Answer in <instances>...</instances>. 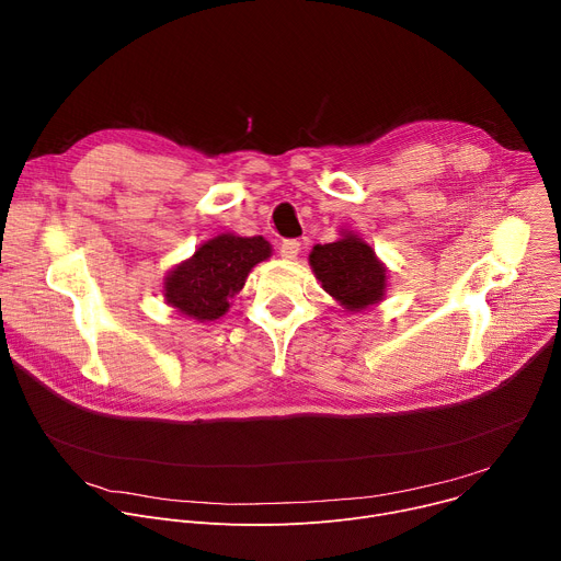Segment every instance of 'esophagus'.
<instances>
[{
	"label": "esophagus",
	"mask_w": 561,
	"mask_h": 561,
	"mask_svg": "<svg viewBox=\"0 0 561 561\" xmlns=\"http://www.w3.org/2000/svg\"><path fill=\"white\" fill-rule=\"evenodd\" d=\"M298 251H300V242L298 240H283L278 253L285 257V261H294V257L298 255Z\"/></svg>",
	"instance_id": "obj_1"
}]
</instances>
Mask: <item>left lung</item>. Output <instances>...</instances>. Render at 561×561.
Returning a JSON list of instances; mask_svg holds the SVG:
<instances>
[{"mask_svg": "<svg viewBox=\"0 0 561 561\" xmlns=\"http://www.w3.org/2000/svg\"><path fill=\"white\" fill-rule=\"evenodd\" d=\"M310 265L323 289L348 312H362L383 298L386 267L373 247L351 231H341L336 242L317 244Z\"/></svg>", "mask_w": 561, "mask_h": 561, "instance_id": "obj_1", "label": "left lung"}]
</instances>
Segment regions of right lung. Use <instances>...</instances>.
Listing matches in <instances>:
<instances>
[{"mask_svg":"<svg viewBox=\"0 0 561 561\" xmlns=\"http://www.w3.org/2000/svg\"><path fill=\"white\" fill-rule=\"evenodd\" d=\"M270 255L272 244L263 236H215L165 276V304L202 323L220 319L231 308V298L242 289L249 272Z\"/></svg>","mask_w":561,"mask_h":561,"instance_id":"obj_1","label":"right lung"}]
</instances>
